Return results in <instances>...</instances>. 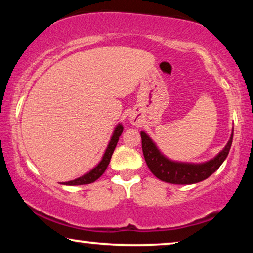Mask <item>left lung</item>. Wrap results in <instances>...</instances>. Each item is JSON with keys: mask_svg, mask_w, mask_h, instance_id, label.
<instances>
[{"mask_svg": "<svg viewBox=\"0 0 253 253\" xmlns=\"http://www.w3.org/2000/svg\"><path fill=\"white\" fill-rule=\"evenodd\" d=\"M140 136L145 161L155 177L164 182L172 183V184H193V183H198L210 177L226 160L229 154L231 143H233L234 130L226 147L213 160L200 165L182 164V162L168 160L160 153V151L146 133L140 132Z\"/></svg>", "mask_w": 253, "mask_h": 253, "instance_id": "left-lung-1", "label": "left lung"}]
</instances>
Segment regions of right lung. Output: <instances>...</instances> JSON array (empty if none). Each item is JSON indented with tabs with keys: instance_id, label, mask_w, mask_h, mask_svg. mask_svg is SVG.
I'll list each match as a JSON object with an SVG mask.
<instances>
[{
	"instance_id": "right-lung-1",
	"label": "right lung",
	"mask_w": 253,
	"mask_h": 253,
	"mask_svg": "<svg viewBox=\"0 0 253 253\" xmlns=\"http://www.w3.org/2000/svg\"><path fill=\"white\" fill-rule=\"evenodd\" d=\"M122 132H123V126H121V124H119V126H116L115 131H114L112 139H110L109 144H108V147H107L105 154H103V157H102V160L100 161V164L96 166L95 168H93L91 171L87 172V174L84 176H82V177L76 178V179H74V181L63 182L62 184H64V185H83V184H89V183L95 182L96 179H98L100 176L105 172L107 167H108L110 159H112V155L114 153V150H115L117 141H119V138L121 134H122Z\"/></svg>"
}]
</instances>
